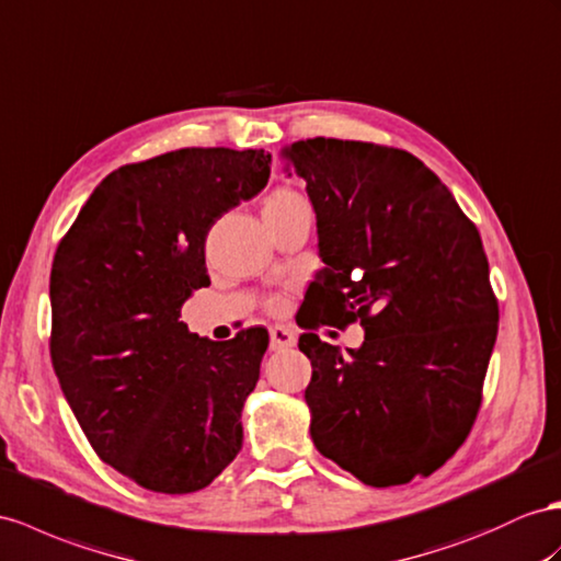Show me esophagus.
<instances>
[{"label":"esophagus","mask_w":561,"mask_h":561,"mask_svg":"<svg viewBox=\"0 0 561 561\" xmlns=\"http://www.w3.org/2000/svg\"><path fill=\"white\" fill-rule=\"evenodd\" d=\"M270 343H272V348H275V351L291 348L294 343H296L294 329H289V327H282V324L270 327Z\"/></svg>","instance_id":"obj_1"}]
</instances>
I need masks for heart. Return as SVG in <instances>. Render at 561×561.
I'll list each match as a JSON object with an SVG mask.
<instances>
[{
	"label": "heart",
	"instance_id": "b5f03b06",
	"mask_svg": "<svg viewBox=\"0 0 561 561\" xmlns=\"http://www.w3.org/2000/svg\"><path fill=\"white\" fill-rule=\"evenodd\" d=\"M304 204V198H300L296 192L291 190H275L267 198H265V206H263V215H275V213H284L289 208H296ZM272 306H279V300H272Z\"/></svg>",
	"mask_w": 561,
	"mask_h": 561
}]
</instances>
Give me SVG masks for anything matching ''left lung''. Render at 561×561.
Listing matches in <instances>:
<instances>
[{
	"label": "left lung",
	"instance_id": "obj_1",
	"mask_svg": "<svg viewBox=\"0 0 561 561\" xmlns=\"http://www.w3.org/2000/svg\"><path fill=\"white\" fill-rule=\"evenodd\" d=\"M284 156L308 184L324 263L298 339L314 448L375 488L428 477L469 436L497 336L479 229L408 151L314 137ZM351 321L360 350L311 334Z\"/></svg>",
	"mask_w": 561,
	"mask_h": 561
}]
</instances>
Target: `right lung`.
Returning <instances> with one entry per match:
<instances>
[{
    "instance_id": "right-lung-1",
    "label": "right lung",
    "mask_w": 561,
    "mask_h": 561,
    "mask_svg": "<svg viewBox=\"0 0 561 561\" xmlns=\"http://www.w3.org/2000/svg\"><path fill=\"white\" fill-rule=\"evenodd\" d=\"M263 149H180L113 170L51 263V365L106 465L153 493L206 488L239 455L267 329L190 334L215 220L265 190Z\"/></svg>"
}]
</instances>
